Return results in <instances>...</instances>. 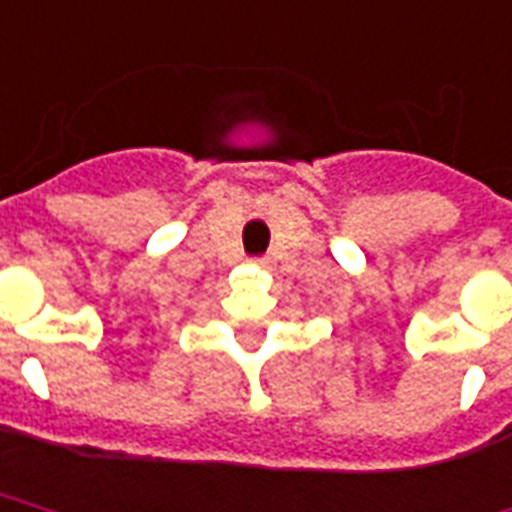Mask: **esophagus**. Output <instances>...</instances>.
Masks as SVG:
<instances>
[{"instance_id": "1", "label": "esophagus", "mask_w": 512, "mask_h": 512, "mask_svg": "<svg viewBox=\"0 0 512 512\" xmlns=\"http://www.w3.org/2000/svg\"><path fill=\"white\" fill-rule=\"evenodd\" d=\"M249 263L257 265V268H265V265H268V257H252Z\"/></svg>"}]
</instances>
